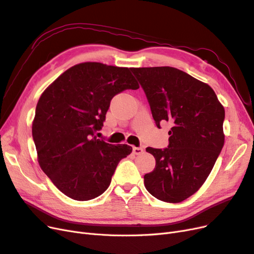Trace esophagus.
<instances>
[{"instance_id": "1", "label": "esophagus", "mask_w": 254, "mask_h": 254, "mask_svg": "<svg viewBox=\"0 0 254 254\" xmlns=\"http://www.w3.org/2000/svg\"><path fill=\"white\" fill-rule=\"evenodd\" d=\"M132 151H133L134 155H142V153L144 152L143 148H141V147H133Z\"/></svg>"}]
</instances>
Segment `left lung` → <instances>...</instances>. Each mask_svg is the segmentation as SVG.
Returning a JSON list of instances; mask_svg holds the SVG:
<instances>
[{"mask_svg":"<svg viewBox=\"0 0 254 254\" xmlns=\"http://www.w3.org/2000/svg\"><path fill=\"white\" fill-rule=\"evenodd\" d=\"M160 128L170 122V144L147 147L156 167L144 176L145 188L159 200L177 203L201 188L224 147L225 109L214 90L172 66L131 67Z\"/></svg>","mask_w":254,"mask_h":254,"instance_id":"obj_1","label":"left lung"}]
</instances>
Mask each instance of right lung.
Instances as JSON below:
<instances>
[{
	"label": "right lung",
	"instance_id": "1",
	"mask_svg": "<svg viewBox=\"0 0 254 254\" xmlns=\"http://www.w3.org/2000/svg\"><path fill=\"white\" fill-rule=\"evenodd\" d=\"M128 67L83 63L68 68L41 94L33 137L41 170L60 191L87 201L108 189L120 161L132 151L94 135L114 95L139 89Z\"/></svg>",
	"mask_w": 254,
	"mask_h": 254
}]
</instances>
